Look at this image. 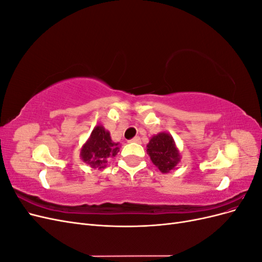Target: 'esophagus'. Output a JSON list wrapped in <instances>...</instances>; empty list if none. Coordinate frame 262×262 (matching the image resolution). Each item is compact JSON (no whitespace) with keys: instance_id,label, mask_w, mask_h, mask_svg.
I'll use <instances>...</instances> for the list:
<instances>
[{"instance_id":"1","label":"esophagus","mask_w":262,"mask_h":262,"mask_svg":"<svg viewBox=\"0 0 262 262\" xmlns=\"http://www.w3.org/2000/svg\"><path fill=\"white\" fill-rule=\"evenodd\" d=\"M130 142H136V143H140L141 139H140V137H136V138H133L132 140H130Z\"/></svg>"}]
</instances>
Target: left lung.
<instances>
[{
	"mask_svg": "<svg viewBox=\"0 0 262 262\" xmlns=\"http://www.w3.org/2000/svg\"><path fill=\"white\" fill-rule=\"evenodd\" d=\"M146 150L150 161L163 173L176 169L181 160L175 140L167 132H160L150 138Z\"/></svg>",
	"mask_w": 262,
	"mask_h": 262,
	"instance_id": "1",
	"label": "left lung"
}]
</instances>
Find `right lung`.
Masks as SVG:
<instances>
[{"label": "right lung", "mask_w": 262, "mask_h": 262, "mask_svg": "<svg viewBox=\"0 0 262 262\" xmlns=\"http://www.w3.org/2000/svg\"><path fill=\"white\" fill-rule=\"evenodd\" d=\"M119 143L114 142L110 137V132L101 124L93 129L90 138L81 148V160L89 164L92 168H105L108 158L117 155Z\"/></svg>", "instance_id": "add662e5"}]
</instances>
